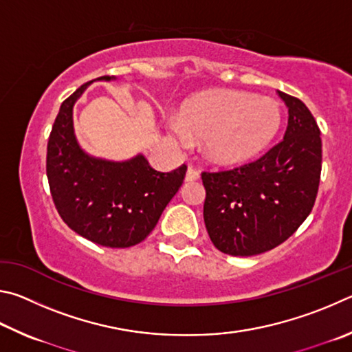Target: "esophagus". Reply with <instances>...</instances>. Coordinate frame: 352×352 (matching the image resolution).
Returning <instances> with one entry per match:
<instances>
[{"label":"esophagus","mask_w":352,"mask_h":352,"mask_svg":"<svg viewBox=\"0 0 352 352\" xmlns=\"http://www.w3.org/2000/svg\"><path fill=\"white\" fill-rule=\"evenodd\" d=\"M199 179V171L195 168V166H188L187 175H186V181L187 182H195Z\"/></svg>","instance_id":"1"}]
</instances>
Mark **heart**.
Listing matches in <instances>:
<instances>
[{
    "instance_id": "obj_1",
    "label": "heart",
    "mask_w": 352,
    "mask_h": 352,
    "mask_svg": "<svg viewBox=\"0 0 352 352\" xmlns=\"http://www.w3.org/2000/svg\"><path fill=\"white\" fill-rule=\"evenodd\" d=\"M280 126L278 102L232 89L190 98L179 116L166 120L173 140L182 146L192 145L193 139L204 140L207 157L223 165L255 157L274 140Z\"/></svg>"
}]
</instances>
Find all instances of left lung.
Listing matches in <instances>:
<instances>
[{"label":"left lung","instance_id":"obj_1","mask_svg":"<svg viewBox=\"0 0 352 352\" xmlns=\"http://www.w3.org/2000/svg\"><path fill=\"white\" fill-rule=\"evenodd\" d=\"M278 96L289 109L285 139L249 164L201 175L208 236L227 255L252 256L285 243L317 198L320 128L300 98Z\"/></svg>","mask_w":352,"mask_h":352}]
</instances>
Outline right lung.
Wrapping results in <instances>:
<instances>
[{
    "instance_id": "right-lung-1",
    "label": "right lung",
    "mask_w": 352,
    "mask_h": 352,
    "mask_svg": "<svg viewBox=\"0 0 352 352\" xmlns=\"http://www.w3.org/2000/svg\"><path fill=\"white\" fill-rule=\"evenodd\" d=\"M89 83L67 97L55 117L46 156L49 188L61 219L80 236L104 248H131L156 227L187 165L160 173L142 154L125 162L88 156L74 134L72 108Z\"/></svg>"
}]
</instances>
